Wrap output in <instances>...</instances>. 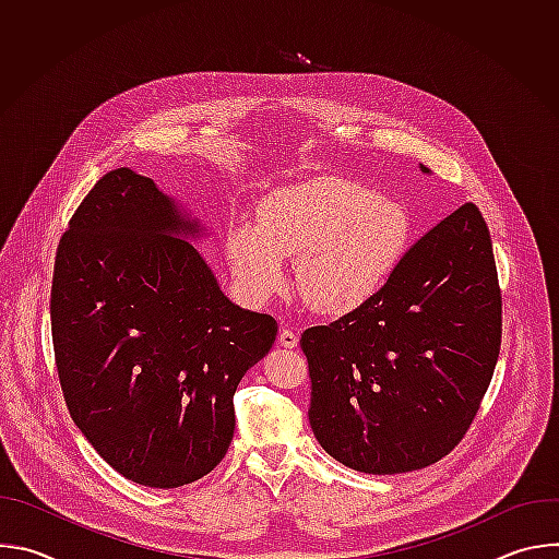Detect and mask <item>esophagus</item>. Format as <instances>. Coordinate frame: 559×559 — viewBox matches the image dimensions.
Masks as SVG:
<instances>
[{
	"instance_id": "obj_1",
	"label": "esophagus",
	"mask_w": 559,
	"mask_h": 559,
	"mask_svg": "<svg viewBox=\"0 0 559 559\" xmlns=\"http://www.w3.org/2000/svg\"><path fill=\"white\" fill-rule=\"evenodd\" d=\"M278 345L285 347V349H294V347L298 345V334L285 328V330L278 334Z\"/></svg>"
}]
</instances>
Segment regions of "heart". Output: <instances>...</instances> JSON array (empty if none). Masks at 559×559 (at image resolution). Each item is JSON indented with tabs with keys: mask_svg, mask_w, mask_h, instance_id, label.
I'll return each mask as SVG.
<instances>
[{
	"mask_svg": "<svg viewBox=\"0 0 559 559\" xmlns=\"http://www.w3.org/2000/svg\"><path fill=\"white\" fill-rule=\"evenodd\" d=\"M259 223L225 234L231 276L248 298L267 300L287 283L296 259L302 298L321 313L349 316L378 300L401 272L409 246L407 210L345 177H318L272 190Z\"/></svg>",
	"mask_w": 559,
	"mask_h": 559,
	"instance_id": "obj_1",
	"label": "heart"
}]
</instances>
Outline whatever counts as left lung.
Returning a JSON list of instances; mask_svg holds the SVG:
<instances>
[{
    "instance_id": "left-lung-1",
    "label": "left lung",
    "mask_w": 559,
    "mask_h": 559,
    "mask_svg": "<svg viewBox=\"0 0 559 559\" xmlns=\"http://www.w3.org/2000/svg\"><path fill=\"white\" fill-rule=\"evenodd\" d=\"M500 338L491 234L466 203L407 252L378 300L302 332L318 444L373 475L438 462L477 414Z\"/></svg>"
}]
</instances>
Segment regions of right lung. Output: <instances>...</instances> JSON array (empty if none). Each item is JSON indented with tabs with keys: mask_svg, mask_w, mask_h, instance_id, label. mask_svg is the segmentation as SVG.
<instances>
[{
	"mask_svg": "<svg viewBox=\"0 0 559 559\" xmlns=\"http://www.w3.org/2000/svg\"><path fill=\"white\" fill-rule=\"evenodd\" d=\"M207 225L150 177L108 173L55 259L50 321L68 412L128 480L177 489L234 436V391L276 321L234 305L197 243Z\"/></svg>",
	"mask_w": 559,
	"mask_h": 559,
	"instance_id": "add662e5",
	"label": "right lung"
}]
</instances>
